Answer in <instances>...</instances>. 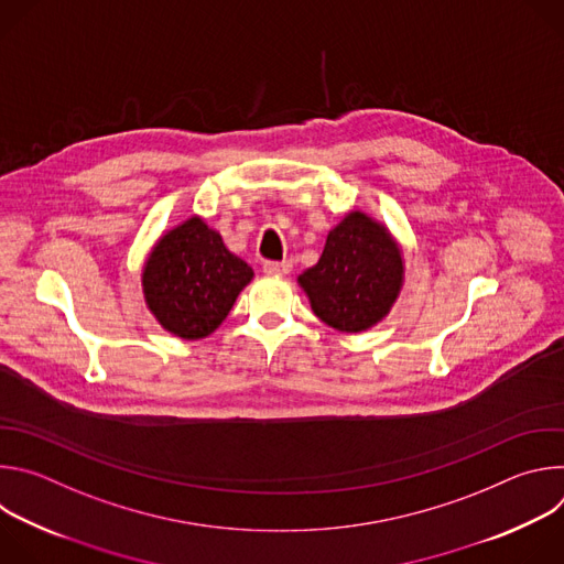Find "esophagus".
Segmentation results:
<instances>
[{"mask_svg": "<svg viewBox=\"0 0 564 564\" xmlns=\"http://www.w3.org/2000/svg\"><path fill=\"white\" fill-rule=\"evenodd\" d=\"M290 270H292L290 261H263V272L265 274L283 276V274H290Z\"/></svg>", "mask_w": 564, "mask_h": 564, "instance_id": "34e87169", "label": "esophagus"}]
</instances>
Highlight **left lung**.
<instances>
[{
	"mask_svg": "<svg viewBox=\"0 0 564 564\" xmlns=\"http://www.w3.org/2000/svg\"><path fill=\"white\" fill-rule=\"evenodd\" d=\"M404 283V259L390 231L350 212L328 231L318 263L299 276L314 314L339 333H361L390 312Z\"/></svg>",
	"mask_w": 564,
	"mask_h": 564,
	"instance_id": "left-lung-1",
	"label": "left lung"
}]
</instances>
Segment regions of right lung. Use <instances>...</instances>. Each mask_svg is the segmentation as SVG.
Instances as JSON below:
<instances>
[{
  "instance_id": "right-lung-1",
  "label": "right lung",
  "mask_w": 564,
  "mask_h": 564,
  "mask_svg": "<svg viewBox=\"0 0 564 564\" xmlns=\"http://www.w3.org/2000/svg\"><path fill=\"white\" fill-rule=\"evenodd\" d=\"M254 272L216 229L192 216L160 236L142 270L147 307L167 333L194 341L212 335Z\"/></svg>"
}]
</instances>
